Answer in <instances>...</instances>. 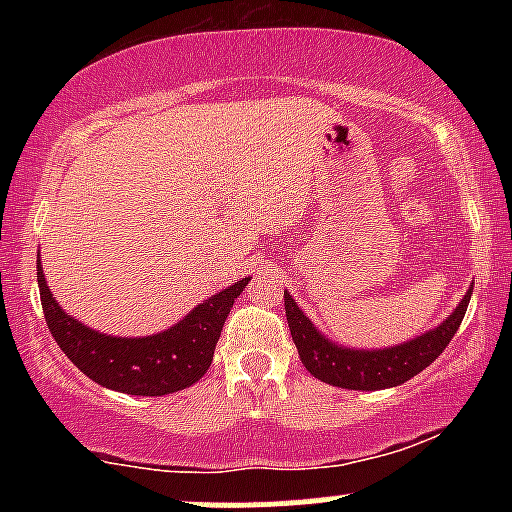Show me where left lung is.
<instances>
[{"mask_svg": "<svg viewBox=\"0 0 512 512\" xmlns=\"http://www.w3.org/2000/svg\"><path fill=\"white\" fill-rule=\"evenodd\" d=\"M472 286L457 303V308L440 322L409 342L385 346V349H354L332 342L313 325L308 315L298 308L289 291H284L286 320L303 366L322 383L344 387V390H387L414 378L443 354L445 346L455 337L464 313H467Z\"/></svg>", "mask_w": 512, "mask_h": 512, "instance_id": "1", "label": "left lung"}]
</instances>
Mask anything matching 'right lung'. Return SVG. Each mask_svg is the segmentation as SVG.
Instances as JSON below:
<instances>
[{"mask_svg": "<svg viewBox=\"0 0 512 512\" xmlns=\"http://www.w3.org/2000/svg\"><path fill=\"white\" fill-rule=\"evenodd\" d=\"M250 276L221 289L168 330L149 337H115L91 330L52 298L38 255V286L45 322L60 349L93 383L115 392L161 397L195 385L211 366L223 322Z\"/></svg>", "mask_w": 512, "mask_h": 512, "instance_id": "obj_1", "label": "right lung"}]
</instances>
